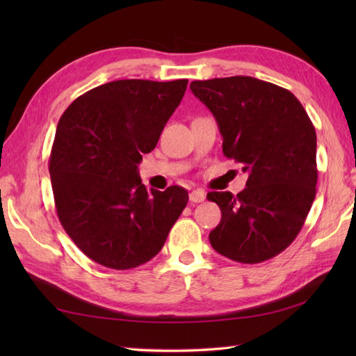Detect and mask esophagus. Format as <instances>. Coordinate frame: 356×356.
I'll list each match as a JSON object with an SVG mask.
<instances>
[{"label":"esophagus","mask_w":356,"mask_h":356,"mask_svg":"<svg viewBox=\"0 0 356 356\" xmlns=\"http://www.w3.org/2000/svg\"><path fill=\"white\" fill-rule=\"evenodd\" d=\"M205 197H207L205 191L200 190V188H197V190H194V191L190 193V202H193V203H200V202L205 200Z\"/></svg>","instance_id":"1"}]
</instances>
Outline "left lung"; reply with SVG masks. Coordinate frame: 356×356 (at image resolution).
Listing matches in <instances>:
<instances>
[{"mask_svg":"<svg viewBox=\"0 0 356 356\" xmlns=\"http://www.w3.org/2000/svg\"><path fill=\"white\" fill-rule=\"evenodd\" d=\"M191 92L213 113L223 154L249 172L237 195L211 191L222 220L209 241L218 254L254 264L298 236L316 193V134L289 90L251 76L193 81Z\"/></svg>","mask_w":356,"mask_h":356,"instance_id":"left-lung-1","label":"left lung"}]
</instances>
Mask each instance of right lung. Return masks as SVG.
<instances>
[{
  "mask_svg": "<svg viewBox=\"0 0 356 356\" xmlns=\"http://www.w3.org/2000/svg\"><path fill=\"white\" fill-rule=\"evenodd\" d=\"M188 79H122L74 99L56 127L49 171L58 218L82 252L105 268H138L161 251L188 191H147L142 154L157 145Z\"/></svg>",
  "mask_w": 356,
  "mask_h": 356,
  "instance_id": "right-lung-1",
  "label": "right lung"
}]
</instances>
